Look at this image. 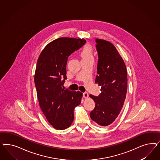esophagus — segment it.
<instances>
[{"mask_svg": "<svg viewBox=\"0 0 160 160\" xmlns=\"http://www.w3.org/2000/svg\"><path fill=\"white\" fill-rule=\"evenodd\" d=\"M83 97H84V98H87L88 97V94L87 92H84V93H83Z\"/></svg>", "mask_w": 160, "mask_h": 160, "instance_id": "obj_1", "label": "esophagus"}]
</instances>
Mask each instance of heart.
<instances>
[{
  "label": "heart",
  "instance_id": "heart-1",
  "mask_svg": "<svg viewBox=\"0 0 160 160\" xmlns=\"http://www.w3.org/2000/svg\"><path fill=\"white\" fill-rule=\"evenodd\" d=\"M80 56L82 59L93 58V50L92 47L89 44L85 45L81 52Z\"/></svg>",
  "mask_w": 160,
  "mask_h": 160
}]
</instances>
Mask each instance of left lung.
<instances>
[{
  "label": "left lung",
  "instance_id": "1",
  "mask_svg": "<svg viewBox=\"0 0 160 160\" xmlns=\"http://www.w3.org/2000/svg\"><path fill=\"white\" fill-rule=\"evenodd\" d=\"M98 60L95 82L101 86L98 96L90 94L96 106L90 116L98 125L111 124L119 115L124 105L127 90L126 64L112 44L96 39Z\"/></svg>",
  "mask_w": 160,
  "mask_h": 160
}]
</instances>
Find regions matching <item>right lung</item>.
I'll return each mask as SVG.
<instances>
[{"instance_id":"obj_1","label":"right lung","mask_w":160,"mask_h":160,"mask_svg":"<svg viewBox=\"0 0 160 160\" xmlns=\"http://www.w3.org/2000/svg\"><path fill=\"white\" fill-rule=\"evenodd\" d=\"M86 40L60 38L48 44L37 62L34 83L40 107L48 122L56 130L68 128L74 120V110L82 98V92L62 88L66 77L68 57ZM63 80H62V78Z\"/></svg>"}]
</instances>
